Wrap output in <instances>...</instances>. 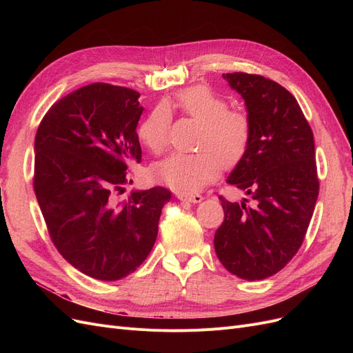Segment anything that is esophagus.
I'll return each instance as SVG.
<instances>
[{
    "label": "esophagus",
    "mask_w": 353,
    "mask_h": 353,
    "mask_svg": "<svg viewBox=\"0 0 353 353\" xmlns=\"http://www.w3.org/2000/svg\"><path fill=\"white\" fill-rule=\"evenodd\" d=\"M176 197L179 200L190 201V203H200L203 200V196H200V194H190V193H179Z\"/></svg>",
    "instance_id": "esophagus-1"
}]
</instances>
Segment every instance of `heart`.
<instances>
[{"label": "heart", "mask_w": 353, "mask_h": 353, "mask_svg": "<svg viewBox=\"0 0 353 353\" xmlns=\"http://www.w3.org/2000/svg\"><path fill=\"white\" fill-rule=\"evenodd\" d=\"M174 105L201 122L199 153H172L154 168L156 178L179 193H197L219 175L221 163L232 166L245 154L252 138L249 117L230 110L228 101L206 85L179 91ZM170 116L165 105H156L138 126L140 140L154 153L166 147Z\"/></svg>", "instance_id": "obj_1"}]
</instances>
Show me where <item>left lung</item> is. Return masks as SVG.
Wrapping results in <instances>:
<instances>
[{
  "label": "left lung",
  "instance_id": "8db88e82",
  "mask_svg": "<svg viewBox=\"0 0 353 353\" xmlns=\"http://www.w3.org/2000/svg\"><path fill=\"white\" fill-rule=\"evenodd\" d=\"M222 78L244 100L252 126L248 152L227 183L253 200L222 201L215 232L221 263L239 279L263 280L283 270L301 248L319 191L311 126L301 105L280 83L259 74Z\"/></svg>",
  "mask_w": 353,
  "mask_h": 353
}]
</instances>
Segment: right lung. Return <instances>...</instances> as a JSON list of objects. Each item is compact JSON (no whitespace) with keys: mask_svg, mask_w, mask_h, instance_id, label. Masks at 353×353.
<instances>
[{"mask_svg":"<svg viewBox=\"0 0 353 353\" xmlns=\"http://www.w3.org/2000/svg\"><path fill=\"white\" fill-rule=\"evenodd\" d=\"M140 94L91 83L51 105L35 137L34 190L50 237L82 274L116 281L134 272L157 239L163 187L134 190L126 169L141 162ZM132 181H130V184Z\"/></svg>","mask_w":353,"mask_h":353,"instance_id":"add662e5","label":"right lung"}]
</instances>
